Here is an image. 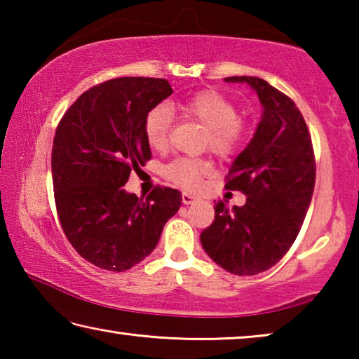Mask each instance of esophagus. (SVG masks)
<instances>
[{"label":"esophagus","instance_id":"esophagus-1","mask_svg":"<svg viewBox=\"0 0 359 359\" xmlns=\"http://www.w3.org/2000/svg\"><path fill=\"white\" fill-rule=\"evenodd\" d=\"M182 201H184V204H193L194 201H196V196H193L191 193L184 191L182 193Z\"/></svg>","mask_w":359,"mask_h":359}]
</instances>
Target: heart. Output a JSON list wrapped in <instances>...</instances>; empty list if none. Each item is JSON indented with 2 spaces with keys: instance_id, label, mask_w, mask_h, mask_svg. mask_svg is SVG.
I'll return each mask as SVG.
<instances>
[{
  "instance_id": "heart-1",
  "label": "heart",
  "mask_w": 359,
  "mask_h": 359,
  "mask_svg": "<svg viewBox=\"0 0 359 359\" xmlns=\"http://www.w3.org/2000/svg\"><path fill=\"white\" fill-rule=\"evenodd\" d=\"M174 112L185 118H193L208 128L205 145L215 155L226 158L239 149L244 139V128L239 118V111L226 96L204 90L188 98L174 102ZM171 112L166 106H155L144 118V136L151 149L161 150L166 147ZM212 172V165L204 158H179L165 169V174L174 184L193 190L199 187L203 177Z\"/></svg>"
}]
</instances>
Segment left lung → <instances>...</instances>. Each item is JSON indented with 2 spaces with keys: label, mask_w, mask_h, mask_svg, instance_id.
Listing matches in <instances>:
<instances>
[{
  "label": "left lung",
  "mask_w": 359,
  "mask_h": 359,
  "mask_svg": "<svg viewBox=\"0 0 359 359\" xmlns=\"http://www.w3.org/2000/svg\"><path fill=\"white\" fill-rule=\"evenodd\" d=\"M263 107L257 131L229 168L226 188L247 194L244 205L215 204V220L201 233L205 253L236 276H255L283 258L312 201L315 156L306 120L287 95L264 79L234 76Z\"/></svg>",
  "instance_id": "left-lung-1"
}]
</instances>
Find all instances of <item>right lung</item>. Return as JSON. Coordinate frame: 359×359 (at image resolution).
I'll list each match as a JSON object with an SVG mask.
<instances>
[{
    "label": "right lung",
    "mask_w": 359,
    "mask_h": 359,
    "mask_svg": "<svg viewBox=\"0 0 359 359\" xmlns=\"http://www.w3.org/2000/svg\"><path fill=\"white\" fill-rule=\"evenodd\" d=\"M172 95L166 79L118 77L87 90L60 121L52 179L60 223L76 252L101 269L123 272L149 257L182 204L156 187L145 201L123 185L150 160L144 118Z\"/></svg>",
    "instance_id": "1"
}]
</instances>
